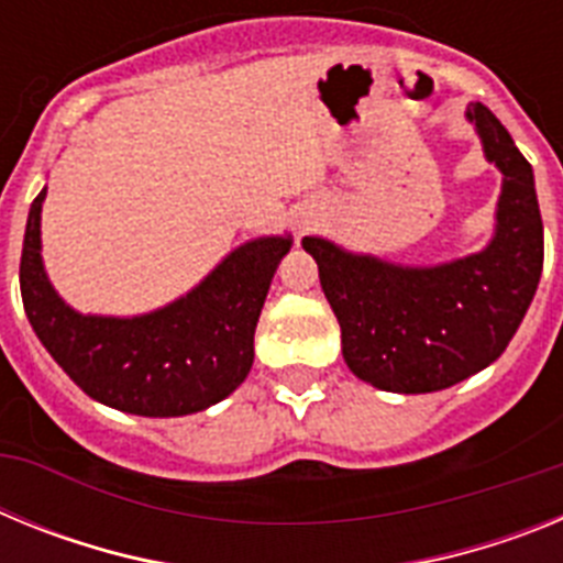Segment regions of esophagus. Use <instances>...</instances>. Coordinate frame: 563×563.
I'll list each match as a JSON object with an SVG mask.
<instances>
[{"instance_id": "1", "label": "esophagus", "mask_w": 563, "mask_h": 563, "mask_svg": "<svg viewBox=\"0 0 563 563\" xmlns=\"http://www.w3.org/2000/svg\"><path fill=\"white\" fill-rule=\"evenodd\" d=\"M316 225H318V222L312 220V217H301V220H298V236H305V233H310Z\"/></svg>"}]
</instances>
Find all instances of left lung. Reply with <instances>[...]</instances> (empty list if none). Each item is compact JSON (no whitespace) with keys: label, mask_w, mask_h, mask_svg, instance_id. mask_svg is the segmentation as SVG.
<instances>
[{"label":"left lung","mask_w":563,"mask_h":563,"mask_svg":"<svg viewBox=\"0 0 563 563\" xmlns=\"http://www.w3.org/2000/svg\"><path fill=\"white\" fill-rule=\"evenodd\" d=\"M465 114L501 172L485 251L409 267L343 251L330 239H301L341 324L343 361L375 389L426 395L482 372L505 352L539 287L544 225L533 166L485 103H471Z\"/></svg>","instance_id":"1"}]
</instances>
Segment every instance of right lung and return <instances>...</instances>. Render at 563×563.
<instances>
[{"label": "right lung", "instance_id": "1", "mask_svg": "<svg viewBox=\"0 0 563 563\" xmlns=\"http://www.w3.org/2000/svg\"><path fill=\"white\" fill-rule=\"evenodd\" d=\"M42 188L27 213L19 285L44 350L92 400L141 417H183L225 400L253 366V332L290 236L228 253L200 285L146 316H81L42 262Z\"/></svg>", "mask_w": 563, "mask_h": 563}]
</instances>
